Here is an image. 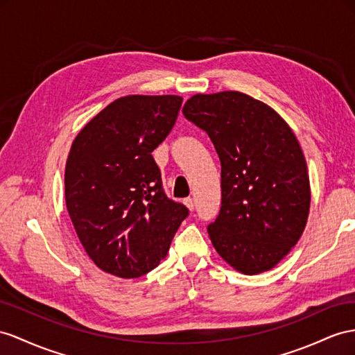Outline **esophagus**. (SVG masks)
<instances>
[{
  "mask_svg": "<svg viewBox=\"0 0 355 355\" xmlns=\"http://www.w3.org/2000/svg\"><path fill=\"white\" fill-rule=\"evenodd\" d=\"M184 205L189 208L190 211L195 210V201H193L192 198H186V199H184Z\"/></svg>",
  "mask_w": 355,
  "mask_h": 355,
  "instance_id": "34e87169",
  "label": "esophagus"
}]
</instances>
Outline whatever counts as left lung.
<instances>
[{"label":"left lung","mask_w":355,"mask_h":355,"mask_svg":"<svg viewBox=\"0 0 355 355\" xmlns=\"http://www.w3.org/2000/svg\"><path fill=\"white\" fill-rule=\"evenodd\" d=\"M189 121L210 136L222 165V207L208 225L217 253L243 275L276 267L306 228L307 165L297 136L275 109L240 91L195 94Z\"/></svg>","instance_id":"obj_1"}]
</instances>
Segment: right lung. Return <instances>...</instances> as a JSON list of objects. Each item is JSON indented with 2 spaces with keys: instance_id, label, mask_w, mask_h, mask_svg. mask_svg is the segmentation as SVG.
<instances>
[{
  "instance_id": "add662e5",
  "label": "right lung",
  "mask_w": 355,
  "mask_h": 355,
  "mask_svg": "<svg viewBox=\"0 0 355 355\" xmlns=\"http://www.w3.org/2000/svg\"><path fill=\"white\" fill-rule=\"evenodd\" d=\"M183 97L124 96L80 129L64 172L66 207L78 239L109 275L156 268L187 214L163 192L153 151L175 124Z\"/></svg>"
}]
</instances>
